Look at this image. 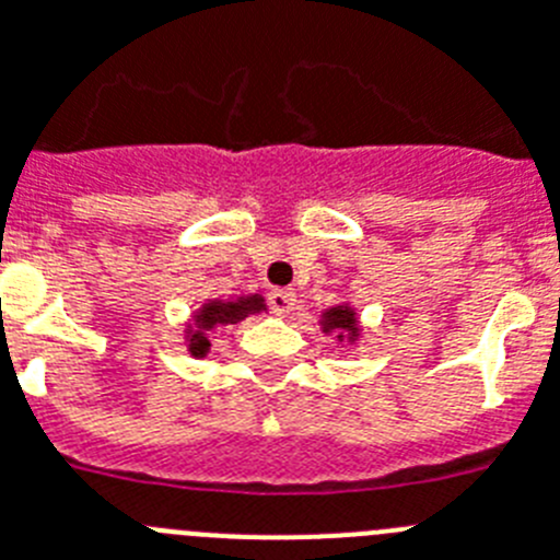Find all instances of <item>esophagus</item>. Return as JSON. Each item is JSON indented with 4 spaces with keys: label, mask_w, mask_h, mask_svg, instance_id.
<instances>
[{
    "label": "esophagus",
    "mask_w": 560,
    "mask_h": 560,
    "mask_svg": "<svg viewBox=\"0 0 560 560\" xmlns=\"http://www.w3.org/2000/svg\"><path fill=\"white\" fill-rule=\"evenodd\" d=\"M268 304L276 315H290L292 306H295V292L287 290V287H276V290L268 292Z\"/></svg>",
    "instance_id": "esophagus-1"
}]
</instances>
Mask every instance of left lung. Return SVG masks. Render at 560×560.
Returning a JSON list of instances; mask_svg holds the SVG:
<instances>
[{
	"instance_id": "obj_1",
	"label": "left lung",
	"mask_w": 560,
	"mask_h": 560,
	"mask_svg": "<svg viewBox=\"0 0 560 560\" xmlns=\"http://www.w3.org/2000/svg\"><path fill=\"white\" fill-rule=\"evenodd\" d=\"M320 331L326 337L337 342H360L362 337V326H360V317H357V310L349 304V301H340V304L329 306V310L320 312V320H317Z\"/></svg>"
}]
</instances>
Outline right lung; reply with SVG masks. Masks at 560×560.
I'll use <instances>...</instances> for the list:
<instances>
[{
    "instance_id": "add662e5",
    "label": "right lung",
    "mask_w": 560,
    "mask_h": 560,
    "mask_svg": "<svg viewBox=\"0 0 560 560\" xmlns=\"http://www.w3.org/2000/svg\"><path fill=\"white\" fill-rule=\"evenodd\" d=\"M268 312V304L259 292L234 295V299H206L184 324V346L195 360H203L211 351V331L218 326L243 324L245 317Z\"/></svg>"
}]
</instances>
